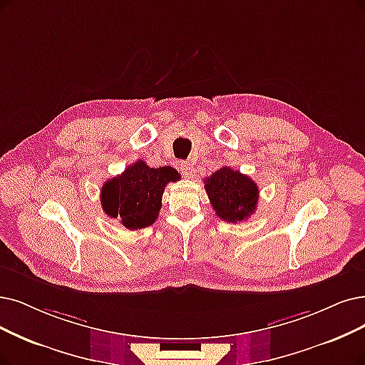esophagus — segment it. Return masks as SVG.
<instances>
[{
	"mask_svg": "<svg viewBox=\"0 0 365 365\" xmlns=\"http://www.w3.org/2000/svg\"><path fill=\"white\" fill-rule=\"evenodd\" d=\"M180 170L184 175L185 178H192L193 177V166L188 162H181L180 163Z\"/></svg>",
	"mask_w": 365,
	"mask_h": 365,
	"instance_id": "34e87169",
	"label": "esophagus"
}]
</instances>
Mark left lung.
I'll list each match as a JSON object with an SVG mask.
<instances>
[{
  "label": "left lung",
  "mask_w": 365,
  "mask_h": 365,
  "mask_svg": "<svg viewBox=\"0 0 365 365\" xmlns=\"http://www.w3.org/2000/svg\"><path fill=\"white\" fill-rule=\"evenodd\" d=\"M205 190L217 217L225 222H244L256 211L257 184L240 170L227 166L218 169L205 180Z\"/></svg>",
  "instance_id": "8db88e82"
}]
</instances>
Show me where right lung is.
Instances as JSON below:
<instances>
[{
    "label": "right lung",
    "instance_id": "right-lung-1",
    "mask_svg": "<svg viewBox=\"0 0 365 365\" xmlns=\"http://www.w3.org/2000/svg\"><path fill=\"white\" fill-rule=\"evenodd\" d=\"M178 180L180 173L170 166L154 169L138 160L121 175L103 184L100 193L101 208L130 230L151 226L162 210L166 184Z\"/></svg>",
    "mask_w": 365,
    "mask_h": 365
}]
</instances>
